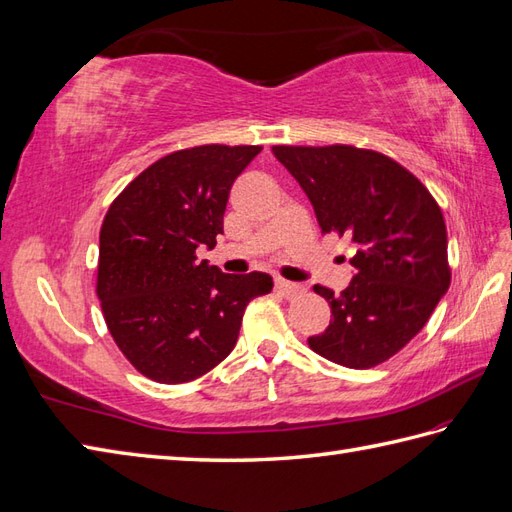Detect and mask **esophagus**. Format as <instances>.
Listing matches in <instances>:
<instances>
[{"mask_svg":"<svg viewBox=\"0 0 512 512\" xmlns=\"http://www.w3.org/2000/svg\"><path fill=\"white\" fill-rule=\"evenodd\" d=\"M276 291L282 297H286V299H293L295 295H299V293L304 291V286L297 284V282H289V280H284V278H278L276 280Z\"/></svg>","mask_w":512,"mask_h":512,"instance_id":"esophagus-1","label":"esophagus"}]
</instances>
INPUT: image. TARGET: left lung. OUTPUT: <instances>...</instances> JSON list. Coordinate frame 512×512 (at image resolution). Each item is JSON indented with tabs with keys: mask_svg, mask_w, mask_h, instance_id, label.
<instances>
[{
	"mask_svg": "<svg viewBox=\"0 0 512 512\" xmlns=\"http://www.w3.org/2000/svg\"><path fill=\"white\" fill-rule=\"evenodd\" d=\"M315 208L321 232L354 243V278L328 299L332 319L310 350L350 369H369L415 339L450 289L447 230L439 204L400 162L352 145L271 149Z\"/></svg>",
	"mask_w": 512,
	"mask_h": 512,
	"instance_id": "1",
	"label": "left lung"
}]
</instances>
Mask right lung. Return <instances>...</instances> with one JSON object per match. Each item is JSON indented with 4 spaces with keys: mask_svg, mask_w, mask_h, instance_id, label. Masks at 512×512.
Masks as SVG:
<instances>
[{
    "mask_svg": "<svg viewBox=\"0 0 512 512\" xmlns=\"http://www.w3.org/2000/svg\"><path fill=\"white\" fill-rule=\"evenodd\" d=\"M260 145H199L156 160L110 204L99 232L97 297L117 347L162 384L191 382L236 345L267 273H223L197 249L217 245L228 195Z\"/></svg>",
    "mask_w": 512,
    "mask_h": 512,
    "instance_id": "right-lung-1",
    "label": "right lung"
}]
</instances>
